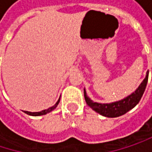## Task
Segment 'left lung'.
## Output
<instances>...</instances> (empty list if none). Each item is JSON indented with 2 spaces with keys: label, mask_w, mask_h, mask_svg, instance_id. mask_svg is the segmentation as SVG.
<instances>
[{
  "label": "left lung",
  "mask_w": 152,
  "mask_h": 152,
  "mask_svg": "<svg viewBox=\"0 0 152 152\" xmlns=\"http://www.w3.org/2000/svg\"><path fill=\"white\" fill-rule=\"evenodd\" d=\"M148 76H149V73H147L146 77L143 79V81L139 85V87L137 88L135 92H133L131 95H129V97H127L126 99H124L122 100H120V101L114 102V103H110V104L96 103V102H93L92 100H91L87 97L86 91L84 90L83 94H84L85 101H86L87 105L91 109H93L94 111H96L97 113H99V114H101L103 116L111 117V118L121 116V115L126 113L127 112H129V110H131L133 107H135L138 104V102L140 101V99L145 91L147 82H148Z\"/></svg>",
  "instance_id": "obj_1"
}]
</instances>
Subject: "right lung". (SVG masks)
I'll list each match as a JSON object with an SVG mask.
<instances>
[{
    "mask_svg": "<svg viewBox=\"0 0 152 152\" xmlns=\"http://www.w3.org/2000/svg\"><path fill=\"white\" fill-rule=\"evenodd\" d=\"M59 102H60V99H59V100L56 102V104H55L54 106H51V107H49L48 109L43 110V111H41V112L31 113V112H27V111H24V113H27V114H29V115H31V116H39V115H44V114H46L47 113H50V112H51V111H53V109H55V108H56V106H58Z\"/></svg>",
    "mask_w": 152,
    "mask_h": 152,
    "instance_id": "right-lung-1",
    "label": "right lung"
}]
</instances>
